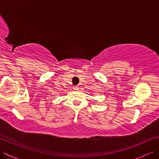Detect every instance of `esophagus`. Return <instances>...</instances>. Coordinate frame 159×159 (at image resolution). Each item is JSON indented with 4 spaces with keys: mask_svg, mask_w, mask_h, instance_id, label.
<instances>
[{
    "mask_svg": "<svg viewBox=\"0 0 159 159\" xmlns=\"http://www.w3.org/2000/svg\"><path fill=\"white\" fill-rule=\"evenodd\" d=\"M73 88H74V90H75V91H77V90H79V87H78V86H74V87H73Z\"/></svg>",
    "mask_w": 159,
    "mask_h": 159,
    "instance_id": "esophagus-1",
    "label": "esophagus"
}]
</instances>
